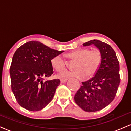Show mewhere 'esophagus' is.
<instances>
[{
    "mask_svg": "<svg viewBox=\"0 0 131 131\" xmlns=\"http://www.w3.org/2000/svg\"><path fill=\"white\" fill-rule=\"evenodd\" d=\"M67 79H60V82H61V83H64V82H67Z\"/></svg>",
    "mask_w": 131,
    "mask_h": 131,
    "instance_id": "34e87169",
    "label": "esophagus"
}]
</instances>
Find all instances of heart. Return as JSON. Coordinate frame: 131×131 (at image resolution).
<instances>
[{"mask_svg": "<svg viewBox=\"0 0 131 131\" xmlns=\"http://www.w3.org/2000/svg\"><path fill=\"white\" fill-rule=\"evenodd\" d=\"M66 56L70 61H75L74 64L75 70L63 72L61 74L63 78L73 77L82 79L86 77H93L100 69L102 60V53L97 48H79L67 53ZM50 63L53 70L58 72L64 71L68 67V61L60 55L53 57Z\"/></svg>", "mask_w": 131, "mask_h": 131, "instance_id": "b5f03b06", "label": "heart"}]
</instances>
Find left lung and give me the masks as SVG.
Listing matches in <instances>:
<instances>
[{
    "label": "left lung",
    "mask_w": 131,
    "mask_h": 131,
    "mask_svg": "<svg viewBox=\"0 0 131 131\" xmlns=\"http://www.w3.org/2000/svg\"><path fill=\"white\" fill-rule=\"evenodd\" d=\"M94 45L101 52L102 60L94 77L82 82L74 101L88 112H96L107 106L114 100L120 83L119 64L115 52L108 44L94 40L85 42L84 46Z\"/></svg>",
    "instance_id": "1"
}]
</instances>
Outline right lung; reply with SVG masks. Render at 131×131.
I'll return each mask as SVG.
<instances>
[{
    "instance_id": "1",
    "label": "right lung",
    "mask_w": 131,
    "mask_h": 131,
    "mask_svg": "<svg viewBox=\"0 0 131 131\" xmlns=\"http://www.w3.org/2000/svg\"><path fill=\"white\" fill-rule=\"evenodd\" d=\"M63 52L36 41L26 42L16 50L10 74L12 90L20 106L30 111H39L51 101L60 81H44V78L53 74L51 59Z\"/></svg>"
}]
</instances>
